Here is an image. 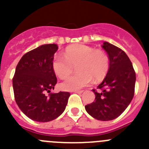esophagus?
Segmentation results:
<instances>
[{"instance_id": "obj_1", "label": "esophagus", "mask_w": 149, "mask_h": 149, "mask_svg": "<svg viewBox=\"0 0 149 149\" xmlns=\"http://www.w3.org/2000/svg\"><path fill=\"white\" fill-rule=\"evenodd\" d=\"M74 93H82L83 92V91H73Z\"/></svg>"}]
</instances>
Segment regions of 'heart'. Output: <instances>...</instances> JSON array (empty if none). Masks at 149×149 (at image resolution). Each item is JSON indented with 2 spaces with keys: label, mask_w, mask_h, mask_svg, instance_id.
<instances>
[{
  "label": "heart",
  "mask_w": 149,
  "mask_h": 149,
  "mask_svg": "<svg viewBox=\"0 0 149 149\" xmlns=\"http://www.w3.org/2000/svg\"><path fill=\"white\" fill-rule=\"evenodd\" d=\"M55 74L64 79L72 73L74 66H77V73L68 77L61 84L64 91H77L95 83L102 81L107 75L110 68V59L102 49L77 44L67 47L63 52L55 56L52 63Z\"/></svg>",
  "instance_id": "heart-1"
}]
</instances>
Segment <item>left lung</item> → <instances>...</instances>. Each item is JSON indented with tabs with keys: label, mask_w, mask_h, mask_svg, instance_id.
<instances>
[{
	"label": "left lung",
	"mask_w": 149,
	"mask_h": 149,
	"mask_svg": "<svg viewBox=\"0 0 149 149\" xmlns=\"http://www.w3.org/2000/svg\"><path fill=\"white\" fill-rule=\"evenodd\" d=\"M102 48L110 59L107 75L97 88L95 100L85 106L93 118L100 121H111L127 109L134 97L136 75L132 62L125 52L118 47L104 42Z\"/></svg>",
	"instance_id": "left-lung-1"
}]
</instances>
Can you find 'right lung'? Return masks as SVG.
Masks as SVG:
<instances>
[{
	"mask_svg": "<svg viewBox=\"0 0 149 149\" xmlns=\"http://www.w3.org/2000/svg\"><path fill=\"white\" fill-rule=\"evenodd\" d=\"M56 44L43 45L21 58L12 80L17 104L28 118L38 122L56 119L64 111L69 92L50 93L57 83L52 69Z\"/></svg>",
	"mask_w": 149,
	"mask_h": 149,
	"instance_id": "add662e5",
	"label": "right lung"
}]
</instances>
